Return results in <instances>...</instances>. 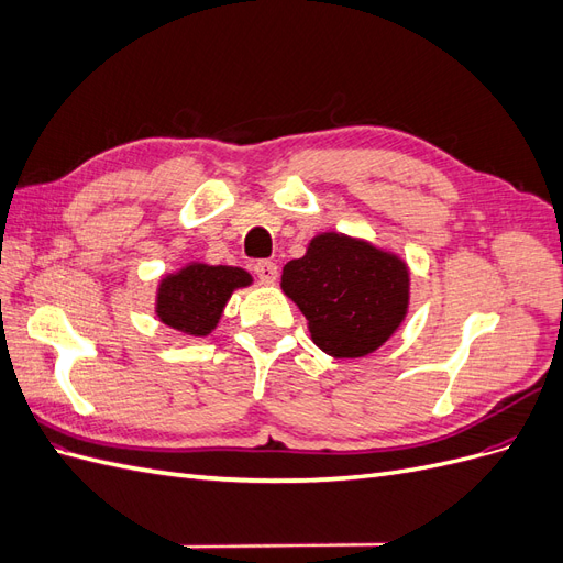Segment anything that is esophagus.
Segmentation results:
<instances>
[{
    "instance_id": "obj_1",
    "label": "esophagus",
    "mask_w": 563,
    "mask_h": 563,
    "mask_svg": "<svg viewBox=\"0 0 563 563\" xmlns=\"http://www.w3.org/2000/svg\"><path fill=\"white\" fill-rule=\"evenodd\" d=\"M253 272H255V277H258L261 282L275 284V279L279 275V267H277V263H272V261H258V263L253 265Z\"/></svg>"
}]
</instances>
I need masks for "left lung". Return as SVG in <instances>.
I'll use <instances>...</instances> for the list:
<instances>
[{
	"label": "left lung",
	"instance_id": "8db88e82",
	"mask_svg": "<svg viewBox=\"0 0 563 563\" xmlns=\"http://www.w3.org/2000/svg\"><path fill=\"white\" fill-rule=\"evenodd\" d=\"M408 286L399 255L340 232L317 234L282 272V291L308 319L314 345L335 360L387 343L408 312Z\"/></svg>",
	"mask_w": 563,
	"mask_h": 563
}]
</instances>
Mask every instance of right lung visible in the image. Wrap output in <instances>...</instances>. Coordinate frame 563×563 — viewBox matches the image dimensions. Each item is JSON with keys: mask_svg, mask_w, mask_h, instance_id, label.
<instances>
[{"mask_svg": "<svg viewBox=\"0 0 563 563\" xmlns=\"http://www.w3.org/2000/svg\"><path fill=\"white\" fill-rule=\"evenodd\" d=\"M251 282L242 267L187 263L159 282L155 312L166 327L185 335H209L223 317L232 291Z\"/></svg>", "mask_w": 563, "mask_h": 563, "instance_id": "obj_1", "label": "right lung"}]
</instances>
